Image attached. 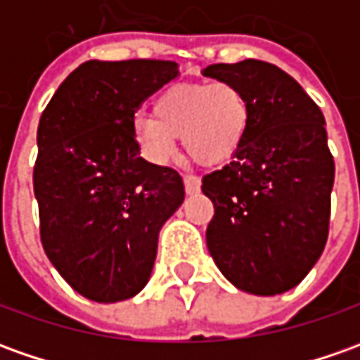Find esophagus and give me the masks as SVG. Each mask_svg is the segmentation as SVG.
Returning a JSON list of instances; mask_svg holds the SVG:
<instances>
[{"mask_svg":"<svg viewBox=\"0 0 360 360\" xmlns=\"http://www.w3.org/2000/svg\"><path fill=\"white\" fill-rule=\"evenodd\" d=\"M183 181H185V191H187V195H195V193H199L200 191L199 177H195V175H185Z\"/></svg>","mask_w":360,"mask_h":360,"instance_id":"esophagus-1","label":"esophagus"}]
</instances>
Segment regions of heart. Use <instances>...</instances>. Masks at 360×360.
I'll list each match as a JSON object with an SVG mask.
<instances>
[{
	"mask_svg": "<svg viewBox=\"0 0 360 360\" xmlns=\"http://www.w3.org/2000/svg\"><path fill=\"white\" fill-rule=\"evenodd\" d=\"M250 124V102L244 90L226 80L185 84L163 90L153 116L138 114L131 134L141 155L163 165L177 148V138L200 165H221L238 151Z\"/></svg>",
	"mask_w": 360,
	"mask_h": 360,
	"instance_id": "heart-1",
	"label": "heart"
}]
</instances>
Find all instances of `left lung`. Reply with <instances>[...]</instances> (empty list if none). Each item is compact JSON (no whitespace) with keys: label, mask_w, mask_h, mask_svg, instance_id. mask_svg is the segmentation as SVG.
Here are the masks:
<instances>
[{"label":"left lung","mask_w":360,"mask_h":360,"mask_svg":"<svg viewBox=\"0 0 360 360\" xmlns=\"http://www.w3.org/2000/svg\"><path fill=\"white\" fill-rule=\"evenodd\" d=\"M202 75L236 84L250 102L238 151L202 177L214 205L207 248L242 292H288L319 260L329 234L335 163L323 114L288 72L264 60L211 65Z\"/></svg>","instance_id":"obj_1"}]
</instances>
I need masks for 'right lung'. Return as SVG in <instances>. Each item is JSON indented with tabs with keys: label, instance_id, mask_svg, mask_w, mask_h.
Masks as SVG:
<instances>
[{
	"label": "right lung",
	"instance_id": "add662e5",
	"mask_svg": "<svg viewBox=\"0 0 360 360\" xmlns=\"http://www.w3.org/2000/svg\"><path fill=\"white\" fill-rule=\"evenodd\" d=\"M177 75L173 60H86L39 120L41 242L70 288L92 302L143 290L161 226L185 199L179 173L139 158L131 134L143 100Z\"/></svg>",
	"mask_w": 360,
	"mask_h": 360
}]
</instances>
